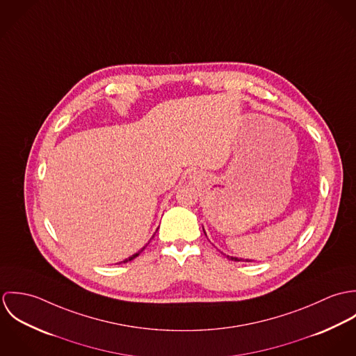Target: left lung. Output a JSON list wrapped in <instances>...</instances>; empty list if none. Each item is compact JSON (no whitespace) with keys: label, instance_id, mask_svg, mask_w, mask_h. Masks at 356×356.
Listing matches in <instances>:
<instances>
[{"label":"left lung","instance_id":"1","mask_svg":"<svg viewBox=\"0 0 356 356\" xmlns=\"http://www.w3.org/2000/svg\"><path fill=\"white\" fill-rule=\"evenodd\" d=\"M205 233V232H204ZM227 259L229 260H234V261H252V260H250V259H238V257H236V256H227Z\"/></svg>","mask_w":356,"mask_h":356}]
</instances>
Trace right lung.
<instances>
[{
	"label": "right lung",
	"instance_id": "1",
	"mask_svg": "<svg viewBox=\"0 0 356 356\" xmlns=\"http://www.w3.org/2000/svg\"><path fill=\"white\" fill-rule=\"evenodd\" d=\"M145 248H147V245H145V247H144V248H141V250H140V251H138V252H137V254H131V256H130V257H129V259H124V260H123V263H127V261H130V260H133V259H136V257H137V256H138V254H141V252H143V251H144V250H145Z\"/></svg>",
	"mask_w": 356,
	"mask_h": 356
}]
</instances>
